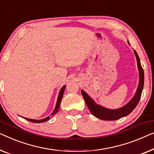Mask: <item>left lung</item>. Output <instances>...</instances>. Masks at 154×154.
<instances>
[{
  "instance_id": "left-lung-1",
  "label": "left lung",
  "mask_w": 154,
  "mask_h": 154,
  "mask_svg": "<svg viewBox=\"0 0 154 154\" xmlns=\"http://www.w3.org/2000/svg\"><path fill=\"white\" fill-rule=\"evenodd\" d=\"M135 55L136 57L137 62V67L139 70L140 74V80H139V85L137 87V91L135 94L134 97L132 98V100L126 104L125 106L120 108V109L116 110H110L107 109L106 108L101 106L100 105L96 104L94 101L91 99V97H89V95L86 93H85L84 91H82V94L83 95L84 99L86 102L87 106L90 110L91 113L94 116L100 118V120H118L121 118L128 116L133 111L135 108L138 104L140 100L142 92L143 90L144 87V70L142 67L140 61V58L137 55L136 50H134Z\"/></svg>"
}]
</instances>
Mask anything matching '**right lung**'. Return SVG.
Segmentation results:
<instances>
[{
	"label": "right lung",
	"mask_w": 154,
	"mask_h": 154,
	"mask_svg": "<svg viewBox=\"0 0 154 154\" xmlns=\"http://www.w3.org/2000/svg\"><path fill=\"white\" fill-rule=\"evenodd\" d=\"M65 88H66V86H63L62 87V88H61L60 92H59V96H58V99H57V102L56 106H55L54 109V111L52 112V113L51 114V116H53V115L56 114V113H57V112H58L59 109V107H60V104H61V100H62L64 91H65ZM23 118L26 119V120H28V121H29V122H34V123H42V122H46V121H48V120H49L50 119V117L48 116V117H47V118L43 119V120H32V119H28V118Z\"/></svg>",
	"instance_id": "right-lung-1"
}]
</instances>
